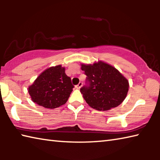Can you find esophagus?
Instances as JSON below:
<instances>
[{
    "mask_svg": "<svg viewBox=\"0 0 160 160\" xmlns=\"http://www.w3.org/2000/svg\"><path fill=\"white\" fill-rule=\"evenodd\" d=\"M82 86V82H80L78 85H77L76 86H75V88L78 89V90H80V89L81 88V87Z\"/></svg>",
    "mask_w": 160,
    "mask_h": 160,
    "instance_id": "obj_1",
    "label": "esophagus"
}]
</instances>
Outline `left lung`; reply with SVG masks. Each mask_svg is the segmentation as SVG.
Listing matches in <instances>:
<instances>
[{
  "instance_id": "left-lung-1",
  "label": "left lung",
  "mask_w": 160,
  "mask_h": 160,
  "mask_svg": "<svg viewBox=\"0 0 160 160\" xmlns=\"http://www.w3.org/2000/svg\"><path fill=\"white\" fill-rule=\"evenodd\" d=\"M87 75L88 86L80 89L89 106L107 111L120 105L128 92V80L112 65L99 61L93 64L81 63Z\"/></svg>"
}]
</instances>
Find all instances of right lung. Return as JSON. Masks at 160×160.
I'll list each match as a JSON object with an SVG mask.
<instances>
[{
  "instance_id": "obj_1",
  "label": "right lung",
  "mask_w": 160,
  "mask_h": 160,
  "mask_svg": "<svg viewBox=\"0 0 160 160\" xmlns=\"http://www.w3.org/2000/svg\"><path fill=\"white\" fill-rule=\"evenodd\" d=\"M73 88L65 68L58 65L44 70L29 86L28 92L32 102L52 109L66 104Z\"/></svg>"
}]
</instances>
